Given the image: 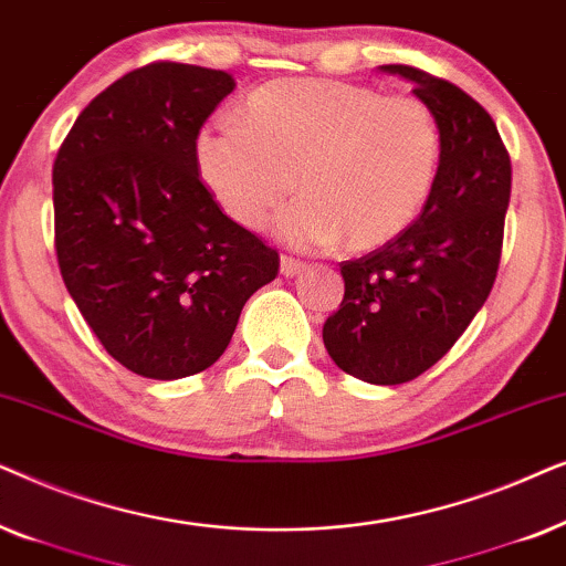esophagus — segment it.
Listing matches in <instances>:
<instances>
[{
    "label": "esophagus",
    "mask_w": 566,
    "mask_h": 566,
    "mask_svg": "<svg viewBox=\"0 0 566 566\" xmlns=\"http://www.w3.org/2000/svg\"><path fill=\"white\" fill-rule=\"evenodd\" d=\"M305 269V261L292 259V255H282V274L284 276H297Z\"/></svg>",
    "instance_id": "34e87169"
}]
</instances>
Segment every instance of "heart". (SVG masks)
<instances>
[{"label": "heart", "mask_w": 566, "mask_h": 566, "mask_svg": "<svg viewBox=\"0 0 566 566\" xmlns=\"http://www.w3.org/2000/svg\"><path fill=\"white\" fill-rule=\"evenodd\" d=\"M193 163L217 205L243 228L266 224L297 176L305 199L282 214V235L305 248L346 240L370 251L394 243L424 212L440 176L442 129L417 95L287 77L255 87L240 124L201 126Z\"/></svg>", "instance_id": "1"}]
</instances>
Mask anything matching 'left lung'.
<instances>
[{"mask_svg": "<svg viewBox=\"0 0 566 566\" xmlns=\"http://www.w3.org/2000/svg\"><path fill=\"white\" fill-rule=\"evenodd\" d=\"M434 111L442 163L424 212L394 243L344 261V300L323 323L331 359L354 378L401 386L450 352L486 303L502 259L512 165L494 120L453 82L409 64Z\"/></svg>", "mask_w": 566, "mask_h": 566, "instance_id": "1", "label": "left lung"}]
</instances>
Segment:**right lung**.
Segmentation results:
<instances>
[{
  "mask_svg": "<svg viewBox=\"0 0 566 566\" xmlns=\"http://www.w3.org/2000/svg\"><path fill=\"white\" fill-rule=\"evenodd\" d=\"M222 70L153 62L80 113L54 160V248L97 342L126 370L176 380L228 349L279 253L232 222L193 163L232 93Z\"/></svg>",
  "mask_w": 566,
  "mask_h": 566,
  "instance_id": "1",
  "label": "right lung"
}]
</instances>
